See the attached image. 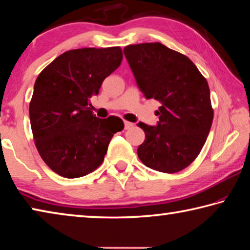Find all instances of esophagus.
Instances as JSON below:
<instances>
[{
  "label": "esophagus",
  "instance_id": "obj_1",
  "mask_svg": "<svg viewBox=\"0 0 250 250\" xmlns=\"http://www.w3.org/2000/svg\"><path fill=\"white\" fill-rule=\"evenodd\" d=\"M132 126H133V124H131V122H129V121H125V130L132 128Z\"/></svg>",
  "mask_w": 250,
  "mask_h": 250
}]
</instances>
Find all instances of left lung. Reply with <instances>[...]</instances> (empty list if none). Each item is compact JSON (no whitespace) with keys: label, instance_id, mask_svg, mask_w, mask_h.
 I'll return each mask as SVG.
<instances>
[{"label":"left lung","instance_id":"obj_1","mask_svg":"<svg viewBox=\"0 0 250 250\" xmlns=\"http://www.w3.org/2000/svg\"><path fill=\"white\" fill-rule=\"evenodd\" d=\"M125 56L146 99L161 103L159 122H139L146 139L138 156L147 167L176 173L200 154L213 122L209 87L185 55L161 43L129 45Z\"/></svg>","mask_w":250,"mask_h":250}]
</instances>
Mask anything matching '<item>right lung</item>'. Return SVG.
I'll use <instances>...</instances> for the list:
<instances>
[{"mask_svg":"<svg viewBox=\"0 0 250 250\" xmlns=\"http://www.w3.org/2000/svg\"><path fill=\"white\" fill-rule=\"evenodd\" d=\"M122 61L120 47L68 50L43 69L29 104L32 132L40 155L54 172L67 179L98 167L113 134L124 121L99 119L89 99Z\"/></svg>","mask_w":250,"mask_h":250,"instance_id":"obj_1","label":"right lung"}]
</instances>
